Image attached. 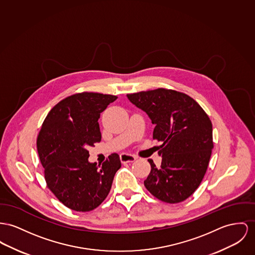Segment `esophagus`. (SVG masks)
I'll list each match as a JSON object with an SVG mask.
<instances>
[{"label": "esophagus", "instance_id": "34e87169", "mask_svg": "<svg viewBox=\"0 0 255 255\" xmlns=\"http://www.w3.org/2000/svg\"><path fill=\"white\" fill-rule=\"evenodd\" d=\"M120 159L123 163H128V162H133L136 159V156L131 153H123L120 154Z\"/></svg>", "mask_w": 255, "mask_h": 255}]
</instances>
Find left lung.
<instances>
[{"label": "left lung", "mask_w": 255, "mask_h": 255, "mask_svg": "<svg viewBox=\"0 0 255 255\" xmlns=\"http://www.w3.org/2000/svg\"><path fill=\"white\" fill-rule=\"evenodd\" d=\"M129 102L152 120L153 138L162 157L159 168L153 160L144 181L157 199L174 204L188 198L199 187L208 168L213 142L212 122L192 98L174 90H155L127 95Z\"/></svg>", "instance_id": "1"}]
</instances>
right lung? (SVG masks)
<instances>
[{
	"instance_id": "obj_1",
	"label": "right lung",
	"mask_w": 255,
	"mask_h": 255,
	"mask_svg": "<svg viewBox=\"0 0 255 255\" xmlns=\"http://www.w3.org/2000/svg\"><path fill=\"white\" fill-rule=\"evenodd\" d=\"M116 100V96L88 92L69 96L52 108L37 135L47 187L73 211L89 212L99 207L121 167L117 153L99 166L88 160V148L102 140L101 113Z\"/></svg>"
}]
</instances>
